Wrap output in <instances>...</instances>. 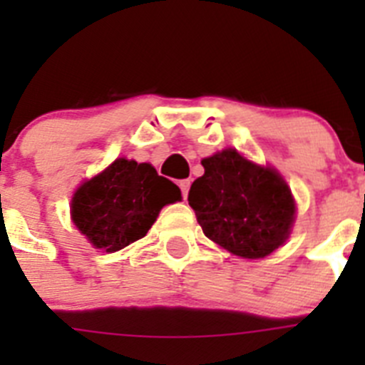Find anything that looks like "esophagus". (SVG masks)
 Instances as JSON below:
<instances>
[{
	"instance_id": "esophagus-1",
	"label": "esophagus",
	"mask_w": 365,
	"mask_h": 365,
	"mask_svg": "<svg viewBox=\"0 0 365 365\" xmlns=\"http://www.w3.org/2000/svg\"><path fill=\"white\" fill-rule=\"evenodd\" d=\"M190 185H192V182H190V179H185V180H179V188H180V192H182V197H188V190H190Z\"/></svg>"
}]
</instances>
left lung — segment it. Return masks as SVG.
Returning a JSON list of instances; mask_svg holds the SVG:
<instances>
[{
  "mask_svg": "<svg viewBox=\"0 0 365 365\" xmlns=\"http://www.w3.org/2000/svg\"><path fill=\"white\" fill-rule=\"evenodd\" d=\"M188 202L208 240L228 252L259 259L291 234L296 202L274 168L259 166L228 148L201 160Z\"/></svg>",
  "mask_w": 365,
  "mask_h": 365,
  "instance_id": "8db88e82",
  "label": "left lung"
}]
</instances>
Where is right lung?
Returning <instances> with one entry per match:
<instances>
[{"label":"right lung","instance_id":"right-lung-1","mask_svg":"<svg viewBox=\"0 0 365 365\" xmlns=\"http://www.w3.org/2000/svg\"><path fill=\"white\" fill-rule=\"evenodd\" d=\"M180 190L151 164L117 159L73 195L71 219L98 250L117 252L148 234L160 208Z\"/></svg>","mask_w":365,"mask_h":365}]
</instances>
